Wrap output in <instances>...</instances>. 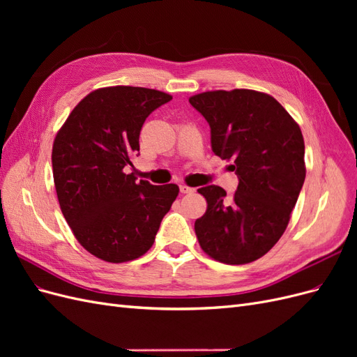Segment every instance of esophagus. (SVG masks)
<instances>
[{
	"instance_id": "1",
	"label": "esophagus",
	"mask_w": 357,
	"mask_h": 357,
	"mask_svg": "<svg viewBox=\"0 0 357 357\" xmlns=\"http://www.w3.org/2000/svg\"><path fill=\"white\" fill-rule=\"evenodd\" d=\"M180 192H181V193H193V192H195V189L189 188V186H186V185H180Z\"/></svg>"
}]
</instances>
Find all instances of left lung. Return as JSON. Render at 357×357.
I'll list each match as a JSON object with an SVG mask.
<instances>
[{"mask_svg":"<svg viewBox=\"0 0 357 357\" xmlns=\"http://www.w3.org/2000/svg\"><path fill=\"white\" fill-rule=\"evenodd\" d=\"M189 102L210 125L214 155L232 159L238 177L232 197L215 185L198 189L207 199L195 222L199 245L214 261L253 262L286 231L304 185L301 128L271 95L250 89L202 92Z\"/></svg>","mask_w":357,"mask_h":357,"instance_id":"8db88e82","label":"left lung"}]
</instances>
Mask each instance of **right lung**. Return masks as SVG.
Masks as SVG:
<instances>
[{
  "label": "right lung",
  "instance_id": "add662e5",
  "mask_svg": "<svg viewBox=\"0 0 357 357\" xmlns=\"http://www.w3.org/2000/svg\"><path fill=\"white\" fill-rule=\"evenodd\" d=\"M171 100L135 86L96 89L74 107L53 142L61 211L77 241L105 262L143 256L178 195L177 185L137 183L123 171L139 152L146 119Z\"/></svg>",
  "mask_w": 357,
  "mask_h": 357
}]
</instances>
